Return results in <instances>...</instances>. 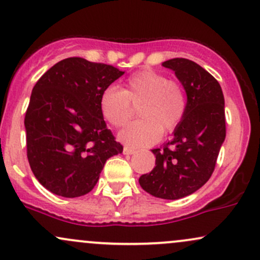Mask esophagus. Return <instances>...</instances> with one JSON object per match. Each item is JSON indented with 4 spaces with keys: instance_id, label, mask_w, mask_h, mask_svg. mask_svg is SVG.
Wrapping results in <instances>:
<instances>
[{
    "instance_id": "obj_1",
    "label": "esophagus",
    "mask_w": 260,
    "mask_h": 260,
    "mask_svg": "<svg viewBox=\"0 0 260 260\" xmlns=\"http://www.w3.org/2000/svg\"><path fill=\"white\" fill-rule=\"evenodd\" d=\"M134 153H136V150H134L133 148H128V147L123 148V154L124 155H132Z\"/></svg>"
}]
</instances>
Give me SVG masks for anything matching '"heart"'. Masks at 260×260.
<instances>
[{
    "mask_svg": "<svg viewBox=\"0 0 260 260\" xmlns=\"http://www.w3.org/2000/svg\"><path fill=\"white\" fill-rule=\"evenodd\" d=\"M132 104H139V120L120 133V139L131 147L156 143L160 134L171 133L186 115L187 100L178 83L151 70L139 71L127 79L124 89L107 86L99 99L103 117L116 128L126 126L132 117Z\"/></svg>",
    "mask_w": 260,
    "mask_h": 260,
    "instance_id": "1",
    "label": "heart"
}]
</instances>
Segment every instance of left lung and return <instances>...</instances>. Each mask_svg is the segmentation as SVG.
Wrapping results in <instances>:
<instances>
[{
  "mask_svg": "<svg viewBox=\"0 0 260 260\" xmlns=\"http://www.w3.org/2000/svg\"><path fill=\"white\" fill-rule=\"evenodd\" d=\"M172 70L187 94L183 120L164 148L153 149L155 168L139 177L149 194L180 199L207 183L226 137L225 99L219 82L196 62L172 58L162 62Z\"/></svg>",
  "mask_w": 260,
  "mask_h": 260,
  "instance_id": "1",
  "label": "left lung"
}]
</instances>
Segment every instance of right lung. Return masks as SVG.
I'll return each instance as SVG.
<instances>
[{"label": "right lung", "mask_w": 260, "mask_h": 260, "mask_svg": "<svg viewBox=\"0 0 260 260\" xmlns=\"http://www.w3.org/2000/svg\"><path fill=\"white\" fill-rule=\"evenodd\" d=\"M123 73L70 57L52 66L32 88L24 120L26 155L37 180L53 194L89 193L106 160L123 151L99 107L104 89Z\"/></svg>", "instance_id": "add662e5"}]
</instances>
